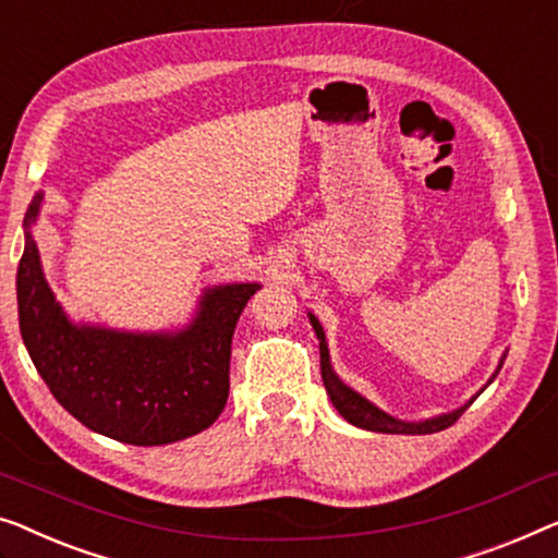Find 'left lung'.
Returning <instances> with one entry per match:
<instances>
[{
  "instance_id": "1",
  "label": "left lung",
  "mask_w": 558,
  "mask_h": 558,
  "mask_svg": "<svg viewBox=\"0 0 558 558\" xmlns=\"http://www.w3.org/2000/svg\"><path fill=\"white\" fill-rule=\"evenodd\" d=\"M310 322L314 327V335L319 339V365H322V383L327 387V395L329 400H332V405L337 408V413L342 415L347 423L362 427V430H373V433H390V435H427V433H438V430H446L456 423V420L465 413L468 408L473 405V400L468 402V405L453 410V413H446V415H438V417H430V420H423V423H405V420H398L392 415L383 413V410L375 408L373 402L362 398L360 392H354L352 387H347L342 379L335 375L332 369V362H329V350H327V339H325V329L317 322L314 314H310ZM504 365V362H500ZM498 365V369H500ZM498 369L494 373V377L488 379V385L494 383Z\"/></svg>"
}]
</instances>
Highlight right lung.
<instances>
[{
  "label": "right lung",
  "mask_w": 558,
  "mask_h": 558,
  "mask_svg": "<svg viewBox=\"0 0 558 558\" xmlns=\"http://www.w3.org/2000/svg\"><path fill=\"white\" fill-rule=\"evenodd\" d=\"M39 206L43 193L24 214L17 304L24 347L54 400L128 446H166L214 425L229 398L233 329L262 284L206 289L191 325L171 335L72 325L47 287L29 231Z\"/></svg>",
  "instance_id": "obj_1"
}]
</instances>
